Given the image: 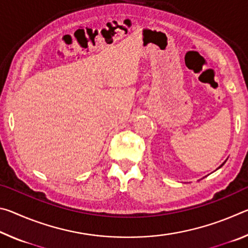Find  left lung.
<instances>
[{"label": "left lung", "instance_id": "left-lung-1", "mask_svg": "<svg viewBox=\"0 0 248 248\" xmlns=\"http://www.w3.org/2000/svg\"><path fill=\"white\" fill-rule=\"evenodd\" d=\"M226 159H228V158H226ZM226 159H225V161H224V162H223V163H222V164H221V165H220V166H219V167H217V170H219V169H221V167H222V166H223V165H224V163H225V162H226Z\"/></svg>", "mask_w": 248, "mask_h": 248}]
</instances>
